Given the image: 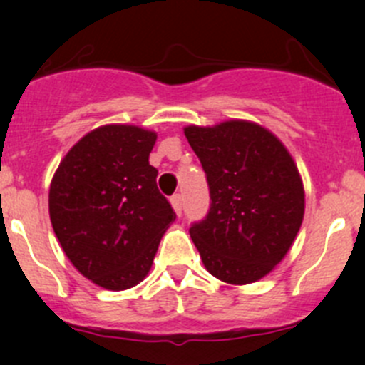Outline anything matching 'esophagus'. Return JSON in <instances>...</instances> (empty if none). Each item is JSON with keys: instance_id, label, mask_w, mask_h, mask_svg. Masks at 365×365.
Masks as SVG:
<instances>
[{"instance_id": "esophagus-1", "label": "esophagus", "mask_w": 365, "mask_h": 365, "mask_svg": "<svg viewBox=\"0 0 365 365\" xmlns=\"http://www.w3.org/2000/svg\"><path fill=\"white\" fill-rule=\"evenodd\" d=\"M171 205H173V208H175V212L180 215V213H182V196H180V194L171 196Z\"/></svg>"}]
</instances>
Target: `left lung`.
Segmentation results:
<instances>
[{
    "label": "left lung",
    "mask_w": 365,
    "mask_h": 365,
    "mask_svg": "<svg viewBox=\"0 0 365 365\" xmlns=\"http://www.w3.org/2000/svg\"><path fill=\"white\" fill-rule=\"evenodd\" d=\"M210 190L190 237L206 270L230 284L264 277L292 247L304 219V187L288 150L251 121L187 127Z\"/></svg>",
    "instance_id": "1"
}]
</instances>
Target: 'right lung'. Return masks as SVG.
<instances>
[{
  "instance_id": "right-lung-1",
  "label": "right lung",
  "mask_w": 365,
  "mask_h": 365,
  "mask_svg": "<svg viewBox=\"0 0 365 365\" xmlns=\"http://www.w3.org/2000/svg\"><path fill=\"white\" fill-rule=\"evenodd\" d=\"M155 139L134 125L95 128L72 146L51 182L49 215L61 247L106 289L121 292L146 277L175 219L148 162Z\"/></svg>"
}]
</instances>
